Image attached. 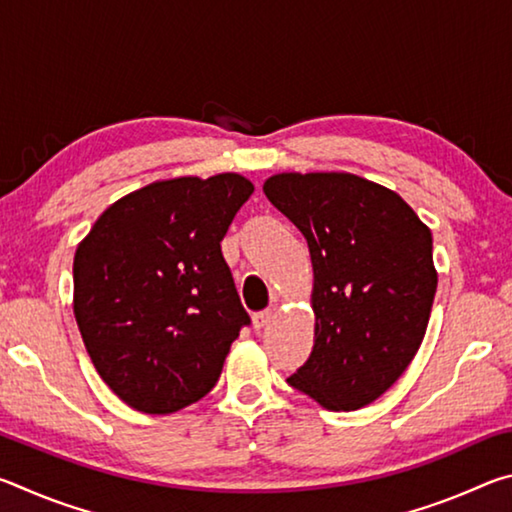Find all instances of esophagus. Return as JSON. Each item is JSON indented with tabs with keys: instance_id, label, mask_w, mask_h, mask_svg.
I'll return each mask as SVG.
<instances>
[{
	"instance_id": "obj_1",
	"label": "esophagus",
	"mask_w": 512,
	"mask_h": 512,
	"mask_svg": "<svg viewBox=\"0 0 512 512\" xmlns=\"http://www.w3.org/2000/svg\"><path fill=\"white\" fill-rule=\"evenodd\" d=\"M273 318H275V311L273 309L259 311V314L253 316V325H255V329H264V327H268V325L273 323Z\"/></svg>"
}]
</instances>
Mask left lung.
<instances>
[{"label": "left lung", "instance_id": "left-lung-1", "mask_svg": "<svg viewBox=\"0 0 512 512\" xmlns=\"http://www.w3.org/2000/svg\"><path fill=\"white\" fill-rule=\"evenodd\" d=\"M264 194L314 266V348L287 381L329 411H357L420 350L438 287L431 230L400 194L354 173H275Z\"/></svg>", "mask_w": 512, "mask_h": 512}]
</instances>
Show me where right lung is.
<instances>
[{
  "instance_id": "right-lung-1",
  "label": "right lung",
  "mask_w": 512,
  "mask_h": 512,
  "mask_svg": "<svg viewBox=\"0 0 512 512\" xmlns=\"http://www.w3.org/2000/svg\"><path fill=\"white\" fill-rule=\"evenodd\" d=\"M253 183L239 173L155 180L112 203L74 255V316L108 388L176 413L212 391L250 323L221 241Z\"/></svg>"
}]
</instances>
